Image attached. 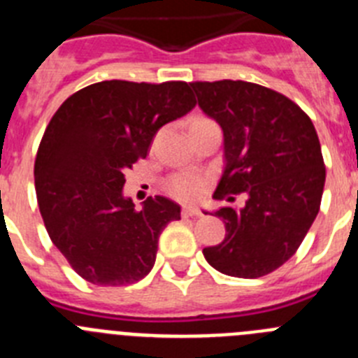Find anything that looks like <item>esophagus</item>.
Instances as JSON below:
<instances>
[{
    "label": "esophagus",
    "mask_w": 358,
    "mask_h": 358,
    "mask_svg": "<svg viewBox=\"0 0 358 358\" xmlns=\"http://www.w3.org/2000/svg\"><path fill=\"white\" fill-rule=\"evenodd\" d=\"M201 210L195 206H185L182 208V217H201Z\"/></svg>",
    "instance_id": "34e87169"
}]
</instances>
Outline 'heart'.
<instances>
[{"instance_id": "heart-1", "label": "heart", "mask_w": 358, "mask_h": 358, "mask_svg": "<svg viewBox=\"0 0 358 358\" xmlns=\"http://www.w3.org/2000/svg\"><path fill=\"white\" fill-rule=\"evenodd\" d=\"M202 122H210L206 118H195L192 122V125L195 123H202ZM170 192L176 195L177 199H181V201H195L202 195L204 192V181H202L201 177L197 176H177L173 177L172 182H170Z\"/></svg>"}]
</instances>
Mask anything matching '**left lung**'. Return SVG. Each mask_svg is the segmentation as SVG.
Wrapping results in <instances>:
<instances>
[{"instance_id": "left-lung-1", "label": "left lung", "mask_w": 358, "mask_h": 358, "mask_svg": "<svg viewBox=\"0 0 358 358\" xmlns=\"http://www.w3.org/2000/svg\"><path fill=\"white\" fill-rule=\"evenodd\" d=\"M189 85L224 132V173L213 197L248 195L240 210L215 211L226 238L202 255L227 276H265L297 251L319 213L327 169L314 123L285 94L252 82Z\"/></svg>"}]
</instances>
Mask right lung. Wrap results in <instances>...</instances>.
I'll return each mask as SVG.
<instances>
[{"mask_svg": "<svg viewBox=\"0 0 358 358\" xmlns=\"http://www.w3.org/2000/svg\"><path fill=\"white\" fill-rule=\"evenodd\" d=\"M195 103L186 82L103 80L73 93L50 120L34 166L37 202L52 242L85 281L129 285L152 271L161 231L181 206L156 195L136 210L123 197V172Z\"/></svg>", "mask_w": 358, "mask_h": 358, "instance_id": "add662e5", "label": "right lung"}]
</instances>
